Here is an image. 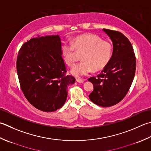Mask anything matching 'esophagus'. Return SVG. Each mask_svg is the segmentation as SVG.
Instances as JSON below:
<instances>
[{
	"mask_svg": "<svg viewBox=\"0 0 151 151\" xmlns=\"http://www.w3.org/2000/svg\"><path fill=\"white\" fill-rule=\"evenodd\" d=\"M76 81L78 83H83V82L86 81V79H82V78H76Z\"/></svg>",
	"mask_w": 151,
	"mask_h": 151,
	"instance_id": "esophagus-1",
	"label": "esophagus"
}]
</instances>
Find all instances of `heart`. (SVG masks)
Listing matches in <instances>:
<instances>
[{"instance_id":"heart-1","label":"heart","mask_w":151,"mask_h":151,"mask_svg":"<svg viewBox=\"0 0 151 151\" xmlns=\"http://www.w3.org/2000/svg\"><path fill=\"white\" fill-rule=\"evenodd\" d=\"M84 53L82 61L76 63L70 70L72 75L81 77L88 75L92 70H99L107 66L110 61L113 46L110 42L103 40L94 34H84L76 37L73 43L63 42L61 52L67 65L72 66L76 60V50Z\"/></svg>"}]
</instances>
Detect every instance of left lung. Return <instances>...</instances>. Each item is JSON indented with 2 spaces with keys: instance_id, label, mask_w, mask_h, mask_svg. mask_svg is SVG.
Here are the masks:
<instances>
[{
  "instance_id": "8db88e82",
  "label": "left lung",
  "mask_w": 151,
  "mask_h": 151,
  "mask_svg": "<svg viewBox=\"0 0 151 151\" xmlns=\"http://www.w3.org/2000/svg\"><path fill=\"white\" fill-rule=\"evenodd\" d=\"M113 44L110 61L97 77L88 81L93 85L89 97L95 104L103 107L119 103L128 93L134 80L136 60L129 40L121 32L103 29Z\"/></svg>"
}]
</instances>
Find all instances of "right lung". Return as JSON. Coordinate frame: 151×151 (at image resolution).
Listing matches in <instances>:
<instances>
[{
	"mask_svg": "<svg viewBox=\"0 0 151 151\" xmlns=\"http://www.w3.org/2000/svg\"><path fill=\"white\" fill-rule=\"evenodd\" d=\"M59 35L31 38L21 47L17 58V73L21 89L32 105L44 112L62 107L68 86L75 78L65 75Z\"/></svg>",
	"mask_w": 151,
	"mask_h": 151,
	"instance_id": "right-lung-1",
	"label": "right lung"
}]
</instances>
